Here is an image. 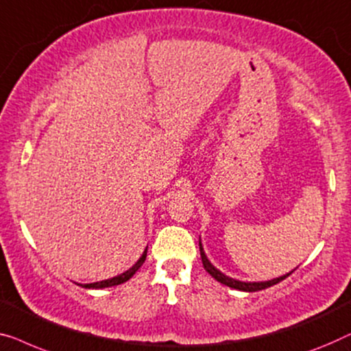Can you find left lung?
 <instances>
[{
    "mask_svg": "<svg viewBox=\"0 0 351 351\" xmlns=\"http://www.w3.org/2000/svg\"><path fill=\"white\" fill-rule=\"evenodd\" d=\"M199 246H200V256H202V264H204V267L206 272H208L211 276H213L215 280H218L219 283H223L226 286H229V288H234V289H239V291H248V293H254V291H261V289H265L269 288V286H274L276 283H280L281 280H285L286 276H289L291 274L294 272H289L283 276H278V278H274V280H269V281H253V283H248V281H240V280H235V278H230V276L224 275L223 272H219L218 269L215 267L213 264L210 263L208 258H206L204 248H202V243L199 241Z\"/></svg>",
    "mask_w": 351,
    "mask_h": 351,
    "instance_id": "8db88e82",
    "label": "left lung"
}]
</instances>
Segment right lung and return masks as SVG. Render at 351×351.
<instances>
[{
    "instance_id": "obj_1",
    "label": "right lung",
    "mask_w": 351,
    "mask_h": 351,
    "mask_svg": "<svg viewBox=\"0 0 351 351\" xmlns=\"http://www.w3.org/2000/svg\"><path fill=\"white\" fill-rule=\"evenodd\" d=\"M146 253H147V248L145 250V253L141 254V258L138 259L136 263L133 264L130 269L125 270L124 274H121V275H117V276H112V278H108V280H103V281H97V283H87V285H79V286H82V288H87V289H100V288H110V286H116V285L125 283L127 280H130L132 276L135 275V272L141 267L143 263H145Z\"/></svg>"
}]
</instances>
